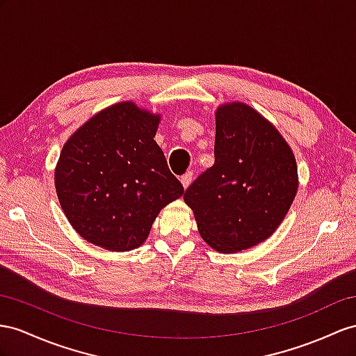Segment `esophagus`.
Wrapping results in <instances>:
<instances>
[{
	"mask_svg": "<svg viewBox=\"0 0 356 356\" xmlns=\"http://www.w3.org/2000/svg\"><path fill=\"white\" fill-rule=\"evenodd\" d=\"M180 181H181V185H184V188L186 189L191 185V181H193V172H191V171L185 172V175L180 177Z\"/></svg>",
	"mask_w": 356,
	"mask_h": 356,
	"instance_id": "obj_1",
	"label": "esophagus"
}]
</instances>
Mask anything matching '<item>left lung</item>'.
<instances>
[{
	"mask_svg": "<svg viewBox=\"0 0 356 356\" xmlns=\"http://www.w3.org/2000/svg\"><path fill=\"white\" fill-rule=\"evenodd\" d=\"M215 123V163L184 200L209 247L238 252L278 229L298 193V167L277 127L250 105H220Z\"/></svg>",
	"mask_w": 356,
	"mask_h": 356,
	"instance_id": "1",
	"label": "left lung"
}]
</instances>
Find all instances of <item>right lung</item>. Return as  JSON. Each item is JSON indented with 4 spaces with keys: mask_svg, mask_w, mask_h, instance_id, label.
<instances>
[{
    "mask_svg": "<svg viewBox=\"0 0 356 356\" xmlns=\"http://www.w3.org/2000/svg\"><path fill=\"white\" fill-rule=\"evenodd\" d=\"M161 115L124 100L70 135L56 167L60 206L75 232L108 251L147 239L163 207L184 195L154 141Z\"/></svg>",
    "mask_w": 356,
    "mask_h": 356,
    "instance_id": "obj_1",
    "label": "right lung"
}]
</instances>
